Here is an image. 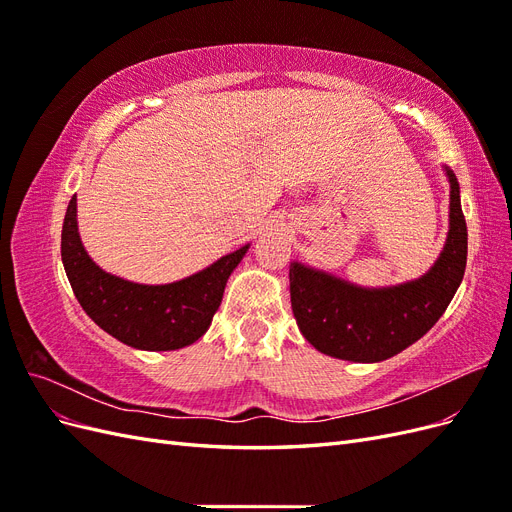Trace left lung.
I'll use <instances>...</instances> for the list:
<instances>
[{
	"label": "left lung",
	"instance_id": "obj_1",
	"mask_svg": "<svg viewBox=\"0 0 512 512\" xmlns=\"http://www.w3.org/2000/svg\"><path fill=\"white\" fill-rule=\"evenodd\" d=\"M451 183L448 235L433 267L386 288H365L303 262H290V303L303 337L322 354L352 363H380L418 342L440 320L466 273L468 228L459 181Z\"/></svg>",
	"mask_w": 512,
	"mask_h": 512
}]
</instances>
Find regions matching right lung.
Wrapping results in <instances>:
<instances>
[{
	"mask_svg": "<svg viewBox=\"0 0 512 512\" xmlns=\"http://www.w3.org/2000/svg\"><path fill=\"white\" fill-rule=\"evenodd\" d=\"M247 250L250 243L179 282L136 284L91 260L79 235L76 196L61 228V262L85 314L121 344L149 352L179 350L207 333L228 277Z\"/></svg>",
	"mask_w": 512,
	"mask_h": 512,
	"instance_id": "obj_1",
	"label": "right lung"
}]
</instances>
